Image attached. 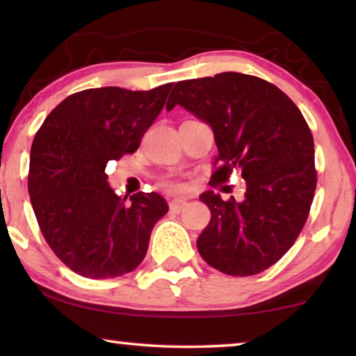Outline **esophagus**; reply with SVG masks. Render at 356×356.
Wrapping results in <instances>:
<instances>
[{"label":"esophagus","mask_w":356,"mask_h":356,"mask_svg":"<svg viewBox=\"0 0 356 356\" xmlns=\"http://www.w3.org/2000/svg\"><path fill=\"white\" fill-rule=\"evenodd\" d=\"M186 200L185 197H174V200L170 201V209L174 210V212H180L185 207Z\"/></svg>","instance_id":"obj_1"}]
</instances>
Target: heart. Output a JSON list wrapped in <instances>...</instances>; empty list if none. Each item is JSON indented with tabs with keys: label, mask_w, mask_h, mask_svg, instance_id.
I'll return each instance as SVG.
<instances>
[{
	"label": "heart",
	"mask_w": 356,
	"mask_h": 356,
	"mask_svg": "<svg viewBox=\"0 0 356 356\" xmlns=\"http://www.w3.org/2000/svg\"><path fill=\"white\" fill-rule=\"evenodd\" d=\"M166 185H168V186H171V188H177V186H179L176 182H168Z\"/></svg>",
	"instance_id": "b5f03b06"
}]
</instances>
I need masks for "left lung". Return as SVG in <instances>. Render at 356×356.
<instances>
[{
	"mask_svg": "<svg viewBox=\"0 0 356 356\" xmlns=\"http://www.w3.org/2000/svg\"><path fill=\"white\" fill-rule=\"evenodd\" d=\"M176 105L213 131L212 182H226L234 170L246 182L240 202L210 190L200 196L212 216L197 251L221 273L264 272L297 240L314 197V140L303 114L275 84L237 72L176 83L166 110Z\"/></svg>",
	"mask_w": 356,
	"mask_h": 356,
	"instance_id": "8db88e82",
	"label": "left lung"
}]
</instances>
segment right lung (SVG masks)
<instances>
[{"label": "right lung", "instance_id": "right-lung-1", "mask_svg": "<svg viewBox=\"0 0 356 356\" xmlns=\"http://www.w3.org/2000/svg\"><path fill=\"white\" fill-rule=\"evenodd\" d=\"M172 83L150 91L118 86L86 89L48 114L31 146L28 191L53 252L75 273L116 278L147 252L150 232L168 212L156 193L130 202L106 182V163L134 154L163 110Z\"/></svg>", "mask_w": 356, "mask_h": 356}]
</instances>
